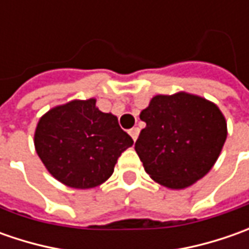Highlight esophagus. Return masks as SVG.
Masks as SVG:
<instances>
[{
	"instance_id": "obj_1",
	"label": "esophagus",
	"mask_w": 249,
	"mask_h": 249,
	"mask_svg": "<svg viewBox=\"0 0 249 249\" xmlns=\"http://www.w3.org/2000/svg\"><path fill=\"white\" fill-rule=\"evenodd\" d=\"M129 133H130V136H131V139H133V140H134V141H136V140L139 139L140 129H139V127H133V129L130 130Z\"/></svg>"
}]
</instances>
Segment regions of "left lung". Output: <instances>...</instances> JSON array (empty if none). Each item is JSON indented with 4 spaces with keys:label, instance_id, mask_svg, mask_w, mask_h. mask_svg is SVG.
I'll return each mask as SVG.
<instances>
[{
    "label": "left lung",
    "instance_id": "1",
    "mask_svg": "<svg viewBox=\"0 0 249 249\" xmlns=\"http://www.w3.org/2000/svg\"><path fill=\"white\" fill-rule=\"evenodd\" d=\"M140 119L147 126L134 149L149 177L172 190L187 188L205 176L227 137L217 105L184 91L152 97Z\"/></svg>",
    "mask_w": 249,
    "mask_h": 249
}]
</instances>
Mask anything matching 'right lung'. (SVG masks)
<instances>
[{
    "label": "right lung",
    "mask_w": 249,
    "mask_h": 249,
    "mask_svg": "<svg viewBox=\"0 0 249 249\" xmlns=\"http://www.w3.org/2000/svg\"><path fill=\"white\" fill-rule=\"evenodd\" d=\"M97 100H73L40 118L34 147L44 166L62 184L87 190L107 181L118 158L133 145L118 118L101 112Z\"/></svg>",
    "instance_id": "obj_1"
}]
</instances>
